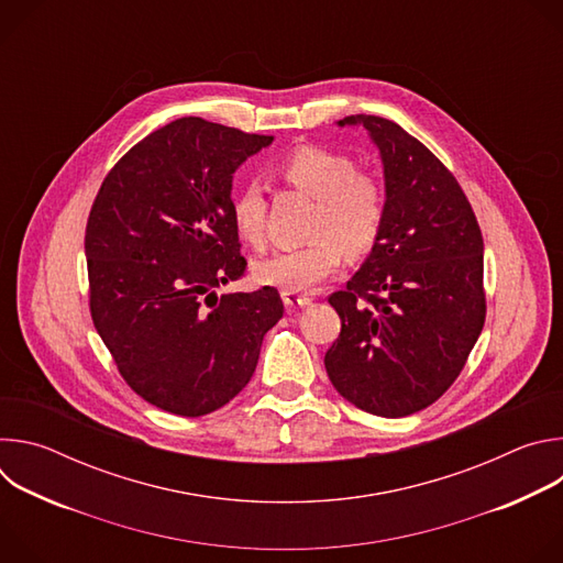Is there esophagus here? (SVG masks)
Returning a JSON list of instances; mask_svg holds the SVG:
<instances>
[{"mask_svg":"<svg viewBox=\"0 0 563 563\" xmlns=\"http://www.w3.org/2000/svg\"><path fill=\"white\" fill-rule=\"evenodd\" d=\"M280 296H283V300H285V305H287L289 309L311 305V298H309V296H305V294H298V291H289V289H285Z\"/></svg>","mask_w":563,"mask_h":563,"instance_id":"34e87169","label":"esophagus"}]
</instances>
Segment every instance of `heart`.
Wrapping results in <instances>:
<instances>
[{
    "instance_id": "heart-1",
    "label": "heart",
    "mask_w": 563,
    "mask_h": 563,
    "mask_svg": "<svg viewBox=\"0 0 563 563\" xmlns=\"http://www.w3.org/2000/svg\"><path fill=\"white\" fill-rule=\"evenodd\" d=\"M276 176L316 198L311 220L316 240L261 258L254 265V276L261 283L311 291L343 265L345 252L361 256L378 243L387 218L385 187L376 176L358 172L350 155L323 146H300L280 159ZM231 220L250 245H265L267 200L256 180L233 194Z\"/></svg>"
}]
</instances>
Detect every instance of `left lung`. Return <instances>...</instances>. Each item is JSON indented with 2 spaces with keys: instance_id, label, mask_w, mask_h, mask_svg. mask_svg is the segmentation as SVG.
Here are the masks:
<instances>
[{
  "instance_id": "8db88e82",
  "label": "left lung",
  "mask_w": 563,
  "mask_h": 563,
  "mask_svg": "<svg viewBox=\"0 0 563 563\" xmlns=\"http://www.w3.org/2000/svg\"><path fill=\"white\" fill-rule=\"evenodd\" d=\"M380 151L387 218L369 258L330 296L341 334L325 352L336 391L358 410L415 415L461 374L486 323L484 238L461 185L396 122L350 115Z\"/></svg>"
}]
</instances>
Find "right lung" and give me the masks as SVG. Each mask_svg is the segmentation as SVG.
<instances>
[{
    "mask_svg": "<svg viewBox=\"0 0 563 563\" xmlns=\"http://www.w3.org/2000/svg\"><path fill=\"white\" fill-rule=\"evenodd\" d=\"M274 135L180 118L131 146L87 222L89 307L126 385L146 404L205 417L243 389L283 318L274 287L216 296L245 276L233 172Z\"/></svg>",
    "mask_w": 563,
    "mask_h": 563,
    "instance_id": "1",
    "label": "right lung"
}]
</instances>
